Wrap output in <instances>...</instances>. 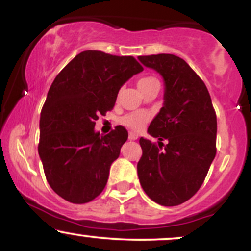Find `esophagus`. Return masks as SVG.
Segmentation results:
<instances>
[{"instance_id":"1","label":"esophagus","mask_w":251,"mask_h":251,"mask_svg":"<svg viewBox=\"0 0 251 251\" xmlns=\"http://www.w3.org/2000/svg\"><path fill=\"white\" fill-rule=\"evenodd\" d=\"M128 139H129V140H135V139H138V134H135L134 132H129V133H128Z\"/></svg>"}]
</instances>
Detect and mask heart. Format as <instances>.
I'll return each mask as SVG.
<instances>
[{"label": "heart", "mask_w": 251, "mask_h": 251, "mask_svg": "<svg viewBox=\"0 0 251 251\" xmlns=\"http://www.w3.org/2000/svg\"><path fill=\"white\" fill-rule=\"evenodd\" d=\"M154 81H158L155 77H152V76L142 77V79L138 81V87L140 89ZM150 118H151V114H150L149 112L135 111V112H131V113L125 114V116L120 118V124L124 126H126V127L133 129V131H140V129H143L144 126L148 124Z\"/></svg>", "instance_id": "obj_1"}]
</instances>
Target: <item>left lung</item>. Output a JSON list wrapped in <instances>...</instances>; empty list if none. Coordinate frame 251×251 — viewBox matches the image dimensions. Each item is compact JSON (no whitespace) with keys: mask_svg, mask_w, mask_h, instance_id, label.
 Instances as JSON below:
<instances>
[{"mask_svg":"<svg viewBox=\"0 0 251 251\" xmlns=\"http://www.w3.org/2000/svg\"><path fill=\"white\" fill-rule=\"evenodd\" d=\"M138 59L165 82L164 106L148 129L159 142L139 139L143 155L138 177L155 203L179 205L200 190L216 155V112L205 83L179 56L157 54Z\"/></svg>","mask_w":251,"mask_h":251,"instance_id":"left-lung-1","label":"left lung"}]
</instances>
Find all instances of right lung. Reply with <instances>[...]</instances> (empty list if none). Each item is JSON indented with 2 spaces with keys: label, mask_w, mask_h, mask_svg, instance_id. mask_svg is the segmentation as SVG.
I'll use <instances>...</instances> for the list:
<instances>
[{
  "label": "right lung",
  "mask_w": 251,
  "mask_h": 251,
  "mask_svg": "<svg viewBox=\"0 0 251 251\" xmlns=\"http://www.w3.org/2000/svg\"><path fill=\"white\" fill-rule=\"evenodd\" d=\"M144 70L133 56L85 50L57 74L40 117V158L50 188L74 204L93 201L105 189L109 168L128 133L117 126L94 131L96 120L116 103L118 92Z\"/></svg>",
  "instance_id": "add662e5"
}]
</instances>
